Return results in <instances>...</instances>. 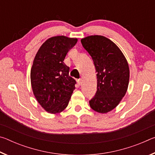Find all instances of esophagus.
Here are the masks:
<instances>
[{
  "instance_id": "esophagus-1",
  "label": "esophagus",
  "mask_w": 155,
  "mask_h": 155,
  "mask_svg": "<svg viewBox=\"0 0 155 155\" xmlns=\"http://www.w3.org/2000/svg\"><path fill=\"white\" fill-rule=\"evenodd\" d=\"M82 82H83L82 78H79V79L77 80V83H78V85H81V84H82Z\"/></svg>"
}]
</instances>
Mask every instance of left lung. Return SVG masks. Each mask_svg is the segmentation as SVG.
<instances>
[{"label": "left lung", "instance_id": "left-lung-1", "mask_svg": "<svg viewBox=\"0 0 155 155\" xmlns=\"http://www.w3.org/2000/svg\"><path fill=\"white\" fill-rule=\"evenodd\" d=\"M81 41L97 72V91L90 105L95 111L106 114L118 105L127 93L130 76L127 60L116 44L104 36H87Z\"/></svg>", "mask_w": 155, "mask_h": 155}]
</instances>
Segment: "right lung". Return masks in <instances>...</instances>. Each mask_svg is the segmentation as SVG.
Wrapping results in <instances>:
<instances>
[{
	"label": "right lung",
	"mask_w": 155,
	"mask_h": 155,
	"mask_svg": "<svg viewBox=\"0 0 155 155\" xmlns=\"http://www.w3.org/2000/svg\"><path fill=\"white\" fill-rule=\"evenodd\" d=\"M64 35L49 38L40 46L31 70V83L37 101L50 114L66 108L75 89L76 81L69 76L64 60L77 42Z\"/></svg>",
	"instance_id": "add662e5"
}]
</instances>
